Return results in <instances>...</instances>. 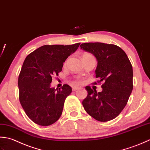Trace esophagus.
I'll return each instance as SVG.
<instances>
[{
    "mask_svg": "<svg viewBox=\"0 0 150 150\" xmlns=\"http://www.w3.org/2000/svg\"><path fill=\"white\" fill-rule=\"evenodd\" d=\"M79 88H80L78 87H72V91H76L77 90H79Z\"/></svg>",
    "mask_w": 150,
    "mask_h": 150,
    "instance_id": "esophagus-1",
    "label": "esophagus"
}]
</instances>
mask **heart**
<instances>
[{"label":"heart","mask_w":150,"mask_h":150,"mask_svg":"<svg viewBox=\"0 0 150 150\" xmlns=\"http://www.w3.org/2000/svg\"><path fill=\"white\" fill-rule=\"evenodd\" d=\"M76 83H81V81L80 80H78V81H76Z\"/></svg>","instance_id":"b5f03b06"}]
</instances>
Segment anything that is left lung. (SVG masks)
<instances>
[{
	"instance_id": "1",
	"label": "left lung",
	"mask_w": 150,
	"mask_h": 150,
	"mask_svg": "<svg viewBox=\"0 0 150 150\" xmlns=\"http://www.w3.org/2000/svg\"><path fill=\"white\" fill-rule=\"evenodd\" d=\"M80 47L96 58V78L99 79L98 83L103 82L100 93L85 87L88 94L82 104L85 111L96 120H111L124 109L132 92V65L125 52L115 45L84 42Z\"/></svg>"
}]
</instances>
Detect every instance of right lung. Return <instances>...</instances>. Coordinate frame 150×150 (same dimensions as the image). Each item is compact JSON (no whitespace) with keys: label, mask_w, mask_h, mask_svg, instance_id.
<instances>
[{"label":"right lung","mask_w":150,"mask_h":150,"mask_svg":"<svg viewBox=\"0 0 150 150\" xmlns=\"http://www.w3.org/2000/svg\"><path fill=\"white\" fill-rule=\"evenodd\" d=\"M80 43L44 45L27 56L18 78L19 101L30 120L42 126L55 123L62 114L72 88L50 87L52 77L62 71L63 63Z\"/></svg>","instance_id":"1"}]
</instances>
